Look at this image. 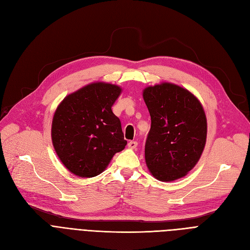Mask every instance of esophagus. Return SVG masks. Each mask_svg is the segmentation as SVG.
I'll return each mask as SVG.
<instances>
[{
    "instance_id": "34e87169",
    "label": "esophagus",
    "mask_w": 250,
    "mask_h": 250,
    "mask_svg": "<svg viewBox=\"0 0 250 250\" xmlns=\"http://www.w3.org/2000/svg\"><path fill=\"white\" fill-rule=\"evenodd\" d=\"M137 147V143L136 142H134V141H130L128 143V148L129 149H135Z\"/></svg>"
}]
</instances>
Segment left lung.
Wrapping results in <instances>:
<instances>
[{"mask_svg": "<svg viewBox=\"0 0 250 250\" xmlns=\"http://www.w3.org/2000/svg\"><path fill=\"white\" fill-rule=\"evenodd\" d=\"M151 116L145 146L150 173L162 182L182 178L200 160L207 139V119L192 93L162 83L143 91Z\"/></svg>", "mask_w": 250, "mask_h": 250, "instance_id": "8db88e82", "label": "left lung"}]
</instances>
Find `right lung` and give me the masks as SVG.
Here are the masks:
<instances>
[{
  "label": "right lung",
  "mask_w": 250,
  "mask_h": 250,
  "mask_svg": "<svg viewBox=\"0 0 250 250\" xmlns=\"http://www.w3.org/2000/svg\"><path fill=\"white\" fill-rule=\"evenodd\" d=\"M121 92L117 84L92 83L69 94L57 107L51 141L58 157L72 174L95 177L125 148L121 121L111 110Z\"/></svg>",
  "instance_id": "obj_1"
}]
</instances>
